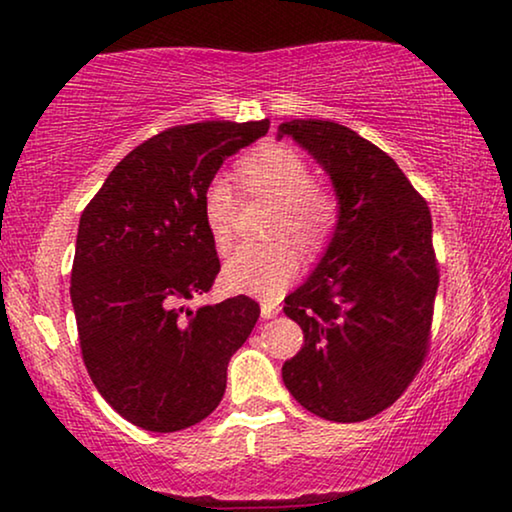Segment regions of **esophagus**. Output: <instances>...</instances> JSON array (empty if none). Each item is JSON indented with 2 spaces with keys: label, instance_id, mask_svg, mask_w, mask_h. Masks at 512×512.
Returning <instances> with one entry per match:
<instances>
[{
  "label": "esophagus",
  "instance_id": "1",
  "mask_svg": "<svg viewBox=\"0 0 512 512\" xmlns=\"http://www.w3.org/2000/svg\"><path fill=\"white\" fill-rule=\"evenodd\" d=\"M277 314H279V305L270 303V300H263V303H261V317L272 319V317H277Z\"/></svg>",
  "mask_w": 512,
  "mask_h": 512
}]
</instances>
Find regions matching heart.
Returning <instances> with one entry per match:
<instances>
[{
    "label": "heart",
    "instance_id": "1",
    "mask_svg": "<svg viewBox=\"0 0 512 512\" xmlns=\"http://www.w3.org/2000/svg\"><path fill=\"white\" fill-rule=\"evenodd\" d=\"M240 193L247 198L275 200L268 237H293L305 251L326 249L338 233L342 202L326 181L312 177V165L289 144H261L235 167ZM237 214L235 188L226 179H212L202 193V221L214 247L226 251L233 242ZM300 258L289 240L244 244L228 256L223 279L230 289L275 298L298 275Z\"/></svg>",
    "mask_w": 512,
    "mask_h": 512
}]
</instances>
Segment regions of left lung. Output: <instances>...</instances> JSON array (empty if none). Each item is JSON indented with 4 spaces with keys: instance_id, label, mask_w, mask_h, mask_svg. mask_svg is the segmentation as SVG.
<instances>
[{
    "instance_id": "obj_1",
    "label": "left lung",
    "mask_w": 512,
    "mask_h": 512,
    "mask_svg": "<svg viewBox=\"0 0 512 512\" xmlns=\"http://www.w3.org/2000/svg\"><path fill=\"white\" fill-rule=\"evenodd\" d=\"M284 135L328 172L342 216L319 268L284 300L305 342L282 377L312 415L363 422L398 401L429 354L440 282L431 212L394 158L345 125L296 118Z\"/></svg>"
}]
</instances>
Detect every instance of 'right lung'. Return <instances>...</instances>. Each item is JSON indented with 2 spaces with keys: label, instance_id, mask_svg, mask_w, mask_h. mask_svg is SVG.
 <instances>
[{
  "label": "right lung",
  "instance_id": "add662e5",
  "mask_svg": "<svg viewBox=\"0 0 512 512\" xmlns=\"http://www.w3.org/2000/svg\"><path fill=\"white\" fill-rule=\"evenodd\" d=\"M268 128V118L167 128L132 149L83 209L69 286L81 356L104 401L146 431L212 415L230 356L261 314L249 296L195 312L184 303L209 293L221 270L202 193Z\"/></svg>",
  "mask_w": 512,
  "mask_h": 512
}]
</instances>
